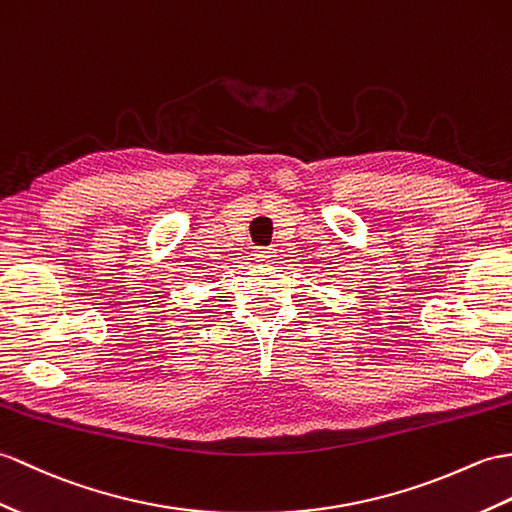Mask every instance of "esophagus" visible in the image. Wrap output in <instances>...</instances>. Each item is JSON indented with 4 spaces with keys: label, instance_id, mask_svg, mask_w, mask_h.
Here are the masks:
<instances>
[{
    "label": "esophagus",
    "instance_id": "34e87169",
    "mask_svg": "<svg viewBox=\"0 0 512 512\" xmlns=\"http://www.w3.org/2000/svg\"><path fill=\"white\" fill-rule=\"evenodd\" d=\"M253 255H255V261H270L272 257H275V251H272V248H266V246H257Z\"/></svg>",
    "mask_w": 512,
    "mask_h": 512
}]
</instances>
